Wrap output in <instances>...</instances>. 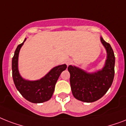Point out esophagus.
<instances>
[{"mask_svg": "<svg viewBox=\"0 0 126 126\" xmlns=\"http://www.w3.org/2000/svg\"><path fill=\"white\" fill-rule=\"evenodd\" d=\"M71 63H72V61H71V59H67V61H66V64H67V66L71 64Z\"/></svg>", "mask_w": 126, "mask_h": 126, "instance_id": "34e87169", "label": "esophagus"}]
</instances>
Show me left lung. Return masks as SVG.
I'll return each instance as SVG.
<instances>
[{
  "mask_svg": "<svg viewBox=\"0 0 126 126\" xmlns=\"http://www.w3.org/2000/svg\"><path fill=\"white\" fill-rule=\"evenodd\" d=\"M101 42L107 51V59L102 69L88 73L76 66L68 67L73 95L81 101L92 103L99 100L107 93L113 82L115 65L113 49L102 37Z\"/></svg>",
  "mask_w": 126,
  "mask_h": 126,
  "instance_id": "8db88e82",
  "label": "left lung"
}]
</instances>
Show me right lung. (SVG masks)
I'll list each match as a JSON object with an SVG mask.
<instances>
[{
    "mask_svg": "<svg viewBox=\"0 0 126 126\" xmlns=\"http://www.w3.org/2000/svg\"><path fill=\"white\" fill-rule=\"evenodd\" d=\"M23 42L19 44L12 58V77L15 86L21 95L33 103H41L51 99L55 90V84L61 73L67 69L65 64L58 65L51 69L42 79L37 80H28L22 78L18 70V57Z\"/></svg>",
    "mask_w": 126,
    "mask_h": 126,
    "instance_id": "obj_1",
    "label": "right lung"
}]
</instances>
